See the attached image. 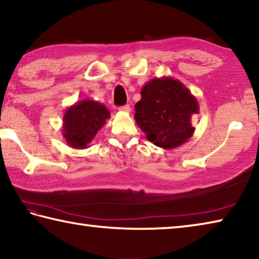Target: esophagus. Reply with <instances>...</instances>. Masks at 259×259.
<instances>
[{"label": "esophagus", "instance_id": "34e87169", "mask_svg": "<svg viewBox=\"0 0 259 259\" xmlns=\"http://www.w3.org/2000/svg\"><path fill=\"white\" fill-rule=\"evenodd\" d=\"M119 109H120L121 112L129 113V112H130V106H129V105H124V106H121V107H119Z\"/></svg>", "mask_w": 259, "mask_h": 259}]
</instances>
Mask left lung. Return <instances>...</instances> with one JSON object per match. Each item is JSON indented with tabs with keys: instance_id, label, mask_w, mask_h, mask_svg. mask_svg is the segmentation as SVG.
<instances>
[{
	"instance_id": "8db88e82",
	"label": "left lung",
	"mask_w": 259,
	"mask_h": 259,
	"mask_svg": "<svg viewBox=\"0 0 259 259\" xmlns=\"http://www.w3.org/2000/svg\"><path fill=\"white\" fill-rule=\"evenodd\" d=\"M136 104V123L154 145L178 147L194 134L192 116L199 113V103L181 81L170 76L153 78L140 91Z\"/></svg>"
}]
</instances>
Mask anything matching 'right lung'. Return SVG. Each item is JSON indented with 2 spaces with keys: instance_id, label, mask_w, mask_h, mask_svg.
Instances as JSON below:
<instances>
[{
  "instance_id": "obj_1",
  "label": "right lung",
  "mask_w": 259,
  "mask_h": 259,
  "mask_svg": "<svg viewBox=\"0 0 259 259\" xmlns=\"http://www.w3.org/2000/svg\"><path fill=\"white\" fill-rule=\"evenodd\" d=\"M108 108L93 99H83L69 106L63 117V136L73 148L89 147L98 130L109 119Z\"/></svg>"
}]
</instances>
